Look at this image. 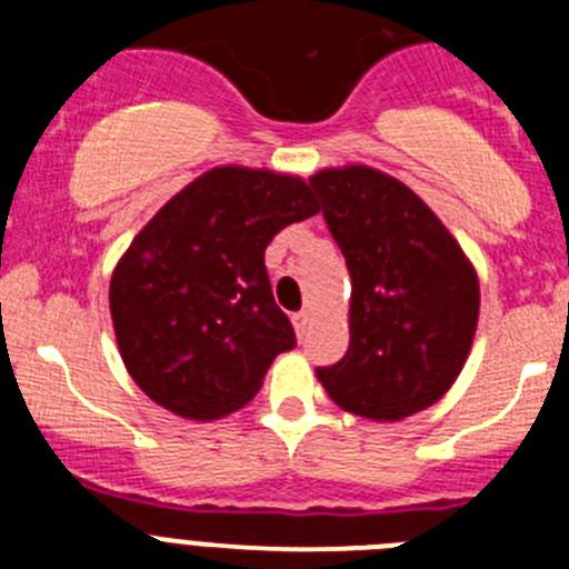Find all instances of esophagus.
<instances>
[{
  "mask_svg": "<svg viewBox=\"0 0 569 569\" xmlns=\"http://www.w3.org/2000/svg\"><path fill=\"white\" fill-rule=\"evenodd\" d=\"M293 330L299 339H305V333H308V325H310V316L308 313H293Z\"/></svg>",
  "mask_w": 569,
  "mask_h": 569,
  "instance_id": "obj_1",
  "label": "esophagus"
}]
</instances>
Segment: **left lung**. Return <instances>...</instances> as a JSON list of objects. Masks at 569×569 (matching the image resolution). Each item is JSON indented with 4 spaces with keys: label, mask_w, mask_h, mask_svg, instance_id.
Listing matches in <instances>:
<instances>
[{
    "label": "left lung",
    "mask_w": 569,
    "mask_h": 569,
    "mask_svg": "<svg viewBox=\"0 0 569 569\" xmlns=\"http://www.w3.org/2000/svg\"><path fill=\"white\" fill-rule=\"evenodd\" d=\"M350 270V347L319 367L330 399L370 421H401L459 379L479 325V276L413 190L367 164L310 176Z\"/></svg>",
    "instance_id": "obj_1"
}]
</instances>
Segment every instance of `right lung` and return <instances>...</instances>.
<instances>
[{"label": "right lung", "mask_w": 569, "mask_h": 569, "mask_svg": "<svg viewBox=\"0 0 569 569\" xmlns=\"http://www.w3.org/2000/svg\"><path fill=\"white\" fill-rule=\"evenodd\" d=\"M319 213L301 176L222 164L156 210L110 276V319L130 379L190 421L259 393L293 325L273 301L264 250Z\"/></svg>", "instance_id": "right-lung-1"}]
</instances>
